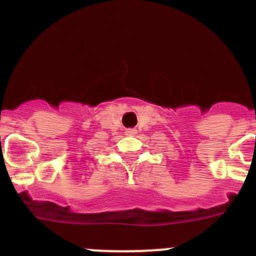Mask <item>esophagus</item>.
I'll list each match as a JSON object with an SVG mask.
<instances>
[{
	"mask_svg": "<svg viewBox=\"0 0 256 256\" xmlns=\"http://www.w3.org/2000/svg\"><path fill=\"white\" fill-rule=\"evenodd\" d=\"M136 133H137V130H136L134 128H128V130H126V136H134Z\"/></svg>",
	"mask_w": 256,
	"mask_h": 256,
	"instance_id": "1",
	"label": "esophagus"
}]
</instances>
